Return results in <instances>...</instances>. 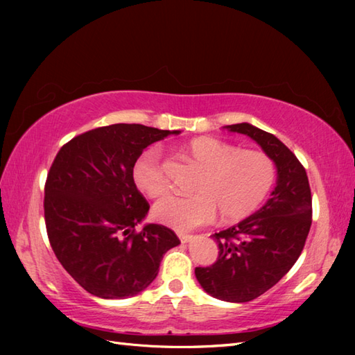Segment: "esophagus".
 Wrapping results in <instances>:
<instances>
[{
  "instance_id": "34e87169",
  "label": "esophagus",
  "mask_w": 355,
  "mask_h": 355,
  "mask_svg": "<svg viewBox=\"0 0 355 355\" xmlns=\"http://www.w3.org/2000/svg\"><path fill=\"white\" fill-rule=\"evenodd\" d=\"M178 238L182 243H187V241H191L192 235H189V233H183V232H178Z\"/></svg>"
}]
</instances>
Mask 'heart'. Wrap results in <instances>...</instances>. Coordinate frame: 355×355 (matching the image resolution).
I'll return each instance as SVG.
<instances>
[{
  "label": "heart",
  "mask_w": 355,
  "mask_h": 355,
  "mask_svg": "<svg viewBox=\"0 0 355 355\" xmlns=\"http://www.w3.org/2000/svg\"><path fill=\"white\" fill-rule=\"evenodd\" d=\"M186 154L202 169L195 195H169L154 207L160 223L177 230H191L210 223L238 221L253 214L266 200L276 180V164L258 149H239L215 137H198L186 145ZM135 186L150 198L169 191L160 149L150 146L137 157L132 168Z\"/></svg>",
  "instance_id": "obj_1"
}]
</instances>
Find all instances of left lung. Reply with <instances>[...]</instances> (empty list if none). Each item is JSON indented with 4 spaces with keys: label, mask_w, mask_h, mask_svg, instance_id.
<instances>
[{
    "label": "left lung",
    "mask_w": 355,
    "mask_h": 355,
    "mask_svg": "<svg viewBox=\"0 0 355 355\" xmlns=\"http://www.w3.org/2000/svg\"><path fill=\"white\" fill-rule=\"evenodd\" d=\"M225 128L259 143L276 163L277 184L258 212L212 235L218 258L195 268V276L216 299L248 302L281 281L302 253L313 221L311 189L302 163L273 134L248 123Z\"/></svg>",
    "instance_id": "obj_1"
}]
</instances>
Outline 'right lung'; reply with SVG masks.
<instances>
[{
	"mask_svg": "<svg viewBox=\"0 0 355 355\" xmlns=\"http://www.w3.org/2000/svg\"><path fill=\"white\" fill-rule=\"evenodd\" d=\"M116 123L79 134L59 149L44 187V220L58 261L82 288L102 299L145 290L169 248L180 244L162 224L135 225L149 202L132 178L141 150L169 134Z\"/></svg>",
	"mask_w": 355,
	"mask_h": 355,
	"instance_id": "1",
	"label": "right lung"
}]
</instances>
